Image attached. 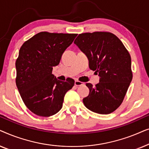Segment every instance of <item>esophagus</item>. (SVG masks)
Wrapping results in <instances>:
<instances>
[{"label": "esophagus", "mask_w": 149, "mask_h": 149, "mask_svg": "<svg viewBox=\"0 0 149 149\" xmlns=\"http://www.w3.org/2000/svg\"><path fill=\"white\" fill-rule=\"evenodd\" d=\"M85 83L83 82H81L79 81H74V85L75 86H82V85H84Z\"/></svg>", "instance_id": "esophagus-1"}]
</instances>
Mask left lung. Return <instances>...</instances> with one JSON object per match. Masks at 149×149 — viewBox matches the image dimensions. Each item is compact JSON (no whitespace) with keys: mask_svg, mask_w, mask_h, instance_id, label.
<instances>
[{"mask_svg":"<svg viewBox=\"0 0 149 149\" xmlns=\"http://www.w3.org/2000/svg\"><path fill=\"white\" fill-rule=\"evenodd\" d=\"M74 43L87 56L89 68L100 77L95 86L86 83L89 93L83 104L94 113H113L121 104L132 80L129 52L117 36L107 32L80 34Z\"/></svg>","mask_w":149,"mask_h":149,"instance_id":"left-lung-1","label":"left lung"}]
</instances>
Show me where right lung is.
Listing matches in <instances>:
<instances>
[{"label":"right lung","mask_w":149,"mask_h":149,"mask_svg":"<svg viewBox=\"0 0 149 149\" xmlns=\"http://www.w3.org/2000/svg\"><path fill=\"white\" fill-rule=\"evenodd\" d=\"M77 34L41 32L24 42L16 60L15 82L28 109L40 117H50L62 109L64 97L74 85L72 79L58 80L52 74L64 51Z\"/></svg>","instance_id":"1"}]
</instances>
